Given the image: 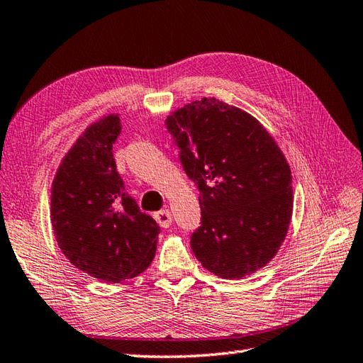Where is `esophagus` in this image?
<instances>
[{"label":"esophagus","mask_w":363,"mask_h":363,"mask_svg":"<svg viewBox=\"0 0 363 363\" xmlns=\"http://www.w3.org/2000/svg\"><path fill=\"white\" fill-rule=\"evenodd\" d=\"M154 218L157 220V223L162 226V228H168V226L172 225V222H173L172 212H169L168 209H163V211L155 212V214H154Z\"/></svg>","instance_id":"1"}]
</instances>
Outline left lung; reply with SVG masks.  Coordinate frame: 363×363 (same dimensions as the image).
Listing matches in <instances>:
<instances>
[{
    "mask_svg": "<svg viewBox=\"0 0 363 363\" xmlns=\"http://www.w3.org/2000/svg\"><path fill=\"white\" fill-rule=\"evenodd\" d=\"M165 124L200 191L201 226L190 238L196 259L230 280L264 267L293 216L291 169L271 133L216 97L184 105Z\"/></svg>",
    "mask_w": 363,
    "mask_h": 363,
    "instance_id": "8db88e82",
    "label": "left lung"
}]
</instances>
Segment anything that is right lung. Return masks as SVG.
Here are the masks:
<instances>
[{
    "label": "right lung",
    "instance_id": "1",
    "mask_svg": "<svg viewBox=\"0 0 363 363\" xmlns=\"http://www.w3.org/2000/svg\"><path fill=\"white\" fill-rule=\"evenodd\" d=\"M119 133L118 115L91 124L62 159L52 186L50 216L61 252L77 269L106 283L143 272L160 233L116 172L113 143Z\"/></svg>",
    "mask_w": 363,
    "mask_h": 363
}]
</instances>
